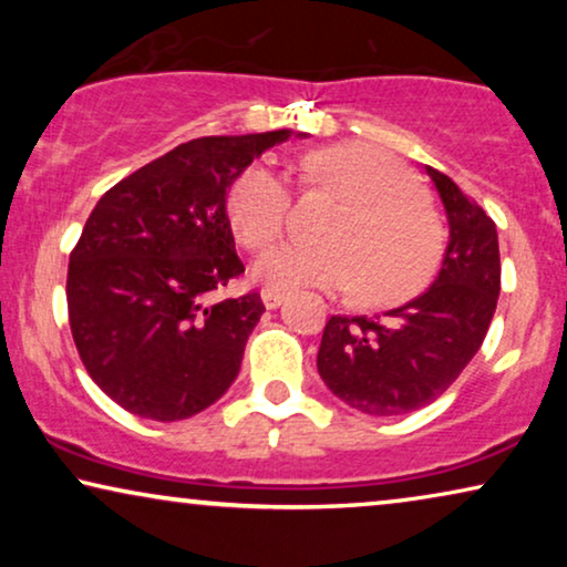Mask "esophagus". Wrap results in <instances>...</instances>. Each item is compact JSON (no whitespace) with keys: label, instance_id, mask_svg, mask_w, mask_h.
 I'll use <instances>...</instances> for the list:
<instances>
[{"label":"esophagus","instance_id":"34e87169","mask_svg":"<svg viewBox=\"0 0 567 567\" xmlns=\"http://www.w3.org/2000/svg\"><path fill=\"white\" fill-rule=\"evenodd\" d=\"M284 299H286V293H284V291H276V289H262V305H266L268 309L281 307V305H284Z\"/></svg>","mask_w":567,"mask_h":567}]
</instances>
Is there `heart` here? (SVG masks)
<instances>
[{
    "label": "heart",
    "instance_id": "1",
    "mask_svg": "<svg viewBox=\"0 0 567 567\" xmlns=\"http://www.w3.org/2000/svg\"><path fill=\"white\" fill-rule=\"evenodd\" d=\"M299 185L332 190L346 208L322 231L324 245H284L268 252L255 268L266 286H355L363 305L394 307L417 297L439 274L444 231L423 204L415 177L386 152L369 144L328 146L301 159ZM224 208L237 243L260 252L284 237L293 193L276 169L250 165L231 181Z\"/></svg>",
    "mask_w": 567,
    "mask_h": 567
}]
</instances>
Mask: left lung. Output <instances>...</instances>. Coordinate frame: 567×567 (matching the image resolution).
Listing matches in <instances>:
<instances>
[{"mask_svg":"<svg viewBox=\"0 0 567 567\" xmlns=\"http://www.w3.org/2000/svg\"><path fill=\"white\" fill-rule=\"evenodd\" d=\"M449 216L436 284L384 317H330L317 371L361 413L402 415L452 386L491 328L501 293L498 231L485 208L429 167Z\"/></svg>","mask_w":567,"mask_h":567,"instance_id":"8db88e82","label":"left lung"}]
</instances>
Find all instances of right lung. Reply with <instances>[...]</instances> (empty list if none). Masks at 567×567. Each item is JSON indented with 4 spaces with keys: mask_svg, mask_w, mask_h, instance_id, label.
<instances>
[{
    "mask_svg": "<svg viewBox=\"0 0 567 567\" xmlns=\"http://www.w3.org/2000/svg\"><path fill=\"white\" fill-rule=\"evenodd\" d=\"M286 136L193 138L123 177L92 208L69 255V328L92 382L128 413L183 421L235 382L266 307L258 291L214 299L245 274L224 196Z\"/></svg>",
    "mask_w": 567,
    "mask_h": 567,
    "instance_id": "add662e5",
    "label": "right lung"
}]
</instances>
